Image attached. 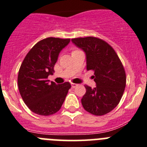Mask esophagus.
I'll return each instance as SVG.
<instances>
[{
  "mask_svg": "<svg viewBox=\"0 0 147 147\" xmlns=\"http://www.w3.org/2000/svg\"><path fill=\"white\" fill-rule=\"evenodd\" d=\"M77 86H78V84H72V88H75Z\"/></svg>",
  "mask_w": 147,
  "mask_h": 147,
  "instance_id": "esophagus-1",
  "label": "esophagus"
}]
</instances>
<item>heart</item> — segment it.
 <instances>
[{"label": "heart", "mask_w": 147, "mask_h": 147, "mask_svg": "<svg viewBox=\"0 0 147 147\" xmlns=\"http://www.w3.org/2000/svg\"><path fill=\"white\" fill-rule=\"evenodd\" d=\"M78 50H76V49H75V50H73V51H72V52H78Z\"/></svg>", "instance_id": "b5f03b06"}]
</instances>
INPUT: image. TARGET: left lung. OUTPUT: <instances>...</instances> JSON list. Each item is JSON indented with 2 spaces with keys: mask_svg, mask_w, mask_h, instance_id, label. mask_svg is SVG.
Segmentation results:
<instances>
[{
  "mask_svg": "<svg viewBox=\"0 0 147 147\" xmlns=\"http://www.w3.org/2000/svg\"><path fill=\"white\" fill-rule=\"evenodd\" d=\"M75 46L86 54V69L92 70L95 88L85 86L81 99L86 111L95 115H104L119 104L126 87V73L118 55L104 40L86 37L72 39Z\"/></svg>",
  "mask_w": 147,
  "mask_h": 147,
  "instance_id": "1",
  "label": "left lung"
}]
</instances>
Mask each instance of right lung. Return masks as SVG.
Segmentation results:
<instances>
[{"label": "right lung", "instance_id": "1", "mask_svg": "<svg viewBox=\"0 0 147 147\" xmlns=\"http://www.w3.org/2000/svg\"><path fill=\"white\" fill-rule=\"evenodd\" d=\"M70 39L47 38L30 49L20 66L18 76L20 94L29 109L40 115H50L59 111L71 84H56L48 80L54 72L60 52Z\"/></svg>", "mask_w": 147, "mask_h": 147}]
</instances>
